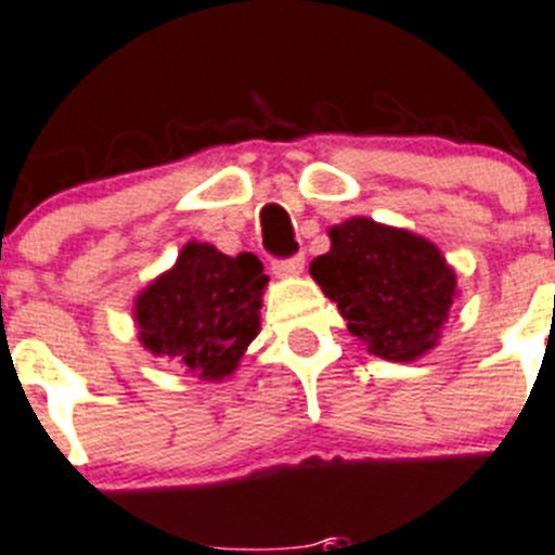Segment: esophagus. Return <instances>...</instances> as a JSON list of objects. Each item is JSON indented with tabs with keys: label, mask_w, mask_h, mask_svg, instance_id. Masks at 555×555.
<instances>
[{
	"label": "esophagus",
	"mask_w": 555,
	"mask_h": 555,
	"mask_svg": "<svg viewBox=\"0 0 555 555\" xmlns=\"http://www.w3.org/2000/svg\"><path fill=\"white\" fill-rule=\"evenodd\" d=\"M273 273L276 276H301L304 273V257L298 254V257H289V260H276L273 262Z\"/></svg>",
	"instance_id": "esophagus-1"
}]
</instances>
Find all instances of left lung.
<instances>
[{
	"label": "left lung",
	"mask_w": 555,
	"mask_h": 555,
	"mask_svg": "<svg viewBox=\"0 0 555 555\" xmlns=\"http://www.w3.org/2000/svg\"><path fill=\"white\" fill-rule=\"evenodd\" d=\"M328 237L331 248L314 257L309 273L350 334L386 361L427 356L457 298V273L441 248L366 216L334 224Z\"/></svg>",
	"instance_id": "obj_1"
}]
</instances>
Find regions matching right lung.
<instances>
[{"label":"right lung","mask_w":555,"mask_h":555,"mask_svg":"<svg viewBox=\"0 0 555 555\" xmlns=\"http://www.w3.org/2000/svg\"><path fill=\"white\" fill-rule=\"evenodd\" d=\"M266 284L254 254L227 257L210 243L189 241L133 301L139 341L199 380H224L260 334Z\"/></svg>","instance_id":"obj_1"}]
</instances>
